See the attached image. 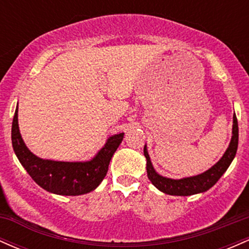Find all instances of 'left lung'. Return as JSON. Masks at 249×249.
<instances>
[{
	"instance_id": "left-lung-1",
	"label": "left lung",
	"mask_w": 249,
	"mask_h": 249,
	"mask_svg": "<svg viewBox=\"0 0 249 249\" xmlns=\"http://www.w3.org/2000/svg\"><path fill=\"white\" fill-rule=\"evenodd\" d=\"M239 144V127L238 119L235 113L233 115V127H232V138H231L230 145L226 148L225 153L212 167L208 168L205 172L196 174V176L185 177L180 179H172L161 176L154 170L152 161L147 152V146H144V156L146 158V172L150 181L152 182L154 187L158 188L162 193L170 194V196H187L193 194L204 193L213 187L216 181L221 178L230 165L232 164L233 159L235 158L236 150Z\"/></svg>"
}]
</instances>
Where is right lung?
<instances>
[{"mask_svg":"<svg viewBox=\"0 0 249 249\" xmlns=\"http://www.w3.org/2000/svg\"><path fill=\"white\" fill-rule=\"evenodd\" d=\"M123 138L124 132L108 137L90 160L57 161L39 158L28 148L19 132L17 107L11 126L14 152L22 166L38 186L58 196H81L96 190L107 176L111 158Z\"/></svg>","mask_w":249,"mask_h":249,"instance_id":"obj_1","label":"right lung"}]
</instances>
